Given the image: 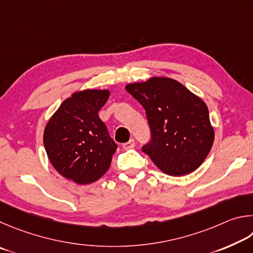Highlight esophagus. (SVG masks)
Listing matches in <instances>:
<instances>
[{
    "label": "esophagus",
    "mask_w": 253,
    "mask_h": 253,
    "mask_svg": "<svg viewBox=\"0 0 253 253\" xmlns=\"http://www.w3.org/2000/svg\"><path fill=\"white\" fill-rule=\"evenodd\" d=\"M134 145H135V141L133 139H131L130 141H127V142L123 143L122 147L124 150H130V149H133Z\"/></svg>",
    "instance_id": "esophagus-1"
}]
</instances>
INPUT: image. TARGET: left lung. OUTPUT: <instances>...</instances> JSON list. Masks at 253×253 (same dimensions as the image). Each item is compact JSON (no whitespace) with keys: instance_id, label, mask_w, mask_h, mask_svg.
<instances>
[{"instance_id":"left-lung-1","label":"left lung","mask_w":253,"mask_h":253,"mask_svg":"<svg viewBox=\"0 0 253 253\" xmlns=\"http://www.w3.org/2000/svg\"><path fill=\"white\" fill-rule=\"evenodd\" d=\"M126 90L145 110L151 139L142 151L154 165L173 176L197 170L214 140L205 102L169 78L127 84Z\"/></svg>"}]
</instances>
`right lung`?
<instances>
[{"mask_svg": "<svg viewBox=\"0 0 253 253\" xmlns=\"http://www.w3.org/2000/svg\"><path fill=\"white\" fill-rule=\"evenodd\" d=\"M109 95L108 90L74 93L60 105L44 130L48 160L60 174L75 183L87 184L100 179L118 148L99 118Z\"/></svg>", "mask_w": 253, "mask_h": 253, "instance_id": "1", "label": "right lung"}]
</instances>
